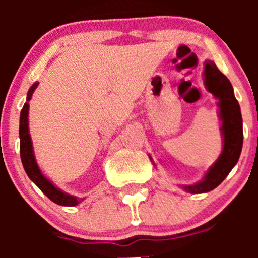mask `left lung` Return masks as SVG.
<instances>
[{
    "label": "left lung",
    "mask_w": 258,
    "mask_h": 258,
    "mask_svg": "<svg viewBox=\"0 0 258 258\" xmlns=\"http://www.w3.org/2000/svg\"><path fill=\"white\" fill-rule=\"evenodd\" d=\"M205 87L217 100L218 117L221 121L222 151L216 162L210 166L204 178L192 184H179L188 194H206L212 191L227 177L240 158L243 145L241 108L233 93V87L227 77L221 74L215 62L205 61ZM151 162L153 160L148 156ZM155 166V163H153Z\"/></svg>",
    "instance_id": "obj_1"
}]
</instances>
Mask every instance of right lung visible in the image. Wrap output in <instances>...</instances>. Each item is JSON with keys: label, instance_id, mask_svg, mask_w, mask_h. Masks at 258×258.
<instances>
[{"label": "right lung", "instance_id": "add662e5", "mask_svg": "<svg viewBox=\"0 0 258 258\" xmlns=\"http://www.w3.org/2000/svg\"><path fill=\"white\" fill-rule=\"evenodd\" d=\"M38 82H35L30 87L27 92L26 103L23 105L22 111L20 114V153L21 161H22L23 168L30 177L31 181L51 200L54 204L59 206H76L85 199H79L76 196L66 194L61 188L56 186L51 179L46 177L41 171L37 161H36L35 151H33L32 139L30 135V127H28V111H30V100L32 98L33 92L37 88Z\"/></svg>", "mask_w": 258, "mask_h": 258}]
</instances>
